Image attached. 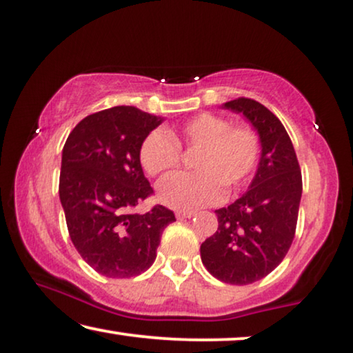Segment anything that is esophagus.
<instances>
[{"label":"esophagus","instance_id":"esophagus-1","mask_svg":"<svg viewBox=\"0 0 353 353\" xmlns=\"http://www.w3.org/2000/svg\"><path fill=\"white\" fill-rule=\"evenodd\" d=\"M175 214H176L178 219H186V218H192L196 213H194V212H181L180 210V212H176Z\"/></svg>","mask_w":353,"mask_h":353}]
</instances>
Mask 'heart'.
I'll return each mask as SVG.
<instances>
[{"instance_id": "1", "label": "heart", "mask_w": 353, "mask_h": 353, "mask_svg": "<svg viewBox=\"0 0 353 353\" xmlns=\"http://www.w3.org/2000/svg\"><path fill=\"white\" fill-rule=\"evenodd\" d=\"M180 148L194 150L192 173H175L157 185V197L175 210L191 212L210 205L223 194L242 189L256 170L261 143L248 125H231L221 116L202 113L168 135L152 130L141 141L140 162L152 176L164 175L180 164Z\"/></svg>"}]
</instances>
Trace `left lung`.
I'll return each instance as SVG.
<instances>
[{
	"label": "left lung",
	"instance_id": "obj_1",
	"mask_svg": "<svg viewBox=\"0 0 353 353\" xmlns=\"http://www.w3.org/2000/svg\"><path fill=\"white\" fill-rule=\"evenodd\" d=\"M221 108L242 114L252 124L261 143V157L248 191L214 210L218 231L201 245V258L221 282L248 285L272 272L288 253L303 178L293 143L277 116L252 99L226 101Z\"/></svg>",
	"mask_w": 353,
	"mask_h": 353
}]
</instances>
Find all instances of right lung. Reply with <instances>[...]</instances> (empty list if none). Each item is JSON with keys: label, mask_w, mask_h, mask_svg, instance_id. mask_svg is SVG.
<instances>
[{"label": "right lung", "mask_w": 353, "mask_h": 353, "mask_svg": "<svg viewBox=\"0 0 353 353\" xmlns=\"http://www.w3.org/2000/svg\"><path fill=\"white\" fill-rule=\"evenodd\" d=\"M162 121L135 106H114L84 117L66 139L59 183L66 226L84 261L105 277L150 269L162 232L175 221L162 205L132 212L152 194L140 146Z\"/></svg>", "instance_id": "add662e5"}]
</instances>
